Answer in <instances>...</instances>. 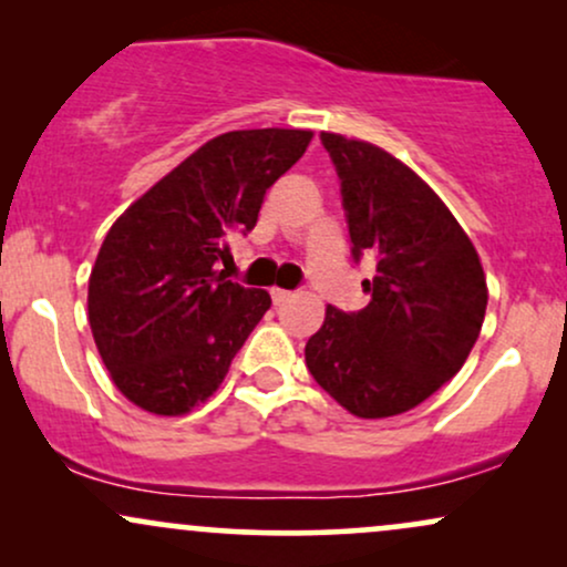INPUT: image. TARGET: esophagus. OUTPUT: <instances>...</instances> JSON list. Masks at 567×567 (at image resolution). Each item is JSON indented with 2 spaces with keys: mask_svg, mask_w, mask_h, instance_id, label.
I'll return each mask as SVG.
<instances>
[{
  "mask_svg": "<svg viewBox=\"0 0 567 567\" xmlns=\"http://www.w3.org/2000/svg\"><path fill=\"white\" fill-rule=\"evenodd\" d=\"M290 298H292V292H290V290H282V288H275V290H271V301H275V306L285 303V301H290Z\"/></svg>",
  "mask_w": 567,
  "mask_h": 567,
  "instance_id": "34e87169",
  "label": "esophagus"
}]
</instances>
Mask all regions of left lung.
Returning <instances> with one entry per match:
<instances>
[{
	"label": "left lung",
	"mask_w": 567,
	"mask_h": 567,
	"mask_svg": "<svg viewBox=\"0 0 567 567\" xmlns=\"http://www.w3.org/2000/svg\"><path fill=\"white\" fill-rule=\"evenodd\" d=\"M341 181L351 258H375L365 309L328 306L306 368L360 419L405 413L451 381L485 320L477 250L445 202L410 167L365 141L322 133Z\"/></svg>",
	"instance_id": "obj_1"
}]
</instances>
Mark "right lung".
<instances>
[{"label": "right lung", "instance_id": "1", "mask_svg": "<svg viewBox=\"0 0 567 567\" xmlns=\"http://www.w3.org/2000/svg\"><path fill=\"white\" fill-rule=\"evenodd\" d=\"M309 130H234L207 141L109 229L87 290L103 365L130 402L188 413L229 373L271 298L220 264L247 237L266 188L303 157Z\"/></svg>", "mask_w": 567, "mask_h": 567}]
</instances>
